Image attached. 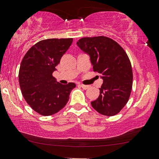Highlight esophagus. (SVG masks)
<instances>
[{
	"mask_svg": "<svg viewBox=\"0 0 159 159\" xmlns=\"http://www.w3.org/2000/svg\"><path fill=\"white\" fill-rule=\"evenodd\" d=\"M80 86L82 88V89H84L85 90H86L88 89H89V86H87V85H83V84H80Z\"/></svg>",
	"mask_w": 159,
	"mask_h": 159,
	"instance_id": "obj_1",
	"label": "esophagus"
}]
</instances>
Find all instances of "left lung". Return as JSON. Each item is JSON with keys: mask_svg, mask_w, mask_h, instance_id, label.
<instances>
[{"mask_svg": "<svg viewBox=\"0 0 159 159\" xmlns=\"http://www.w3.org/2000/svg\"><path fill=\"white\" fill-rule=\"evenodd\" d=\"M77 45L89 55L93 70L103 79L100 95L92 106L104 116L117 114L127 103L132 89V68L126 53L105 36L82 38Z\"/></svg>", "mask_w": 159, "mask_h": 159, "instance_id": "1", "label": "left lung"}]
</instances>
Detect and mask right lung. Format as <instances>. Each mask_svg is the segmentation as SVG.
<instances>
[{
	"label": "right lung",
	"instance_id": "1",
	"mask_svg": "<svg viewBox=\"0 0 159 159\" xmlns=\"http://www.w3.org/2000/svg\"><path fill=\"white\" fill-rule=\"evenodd\" d=\"M72 42L73 39L43 40L23 57L19 84L25 101L39 114L51 116L62 109L75 87L74 83L61 84L52 75Z\"/></svg>",
	"mask_w": 159,
	"mask_h": 159
}]
</instances>
